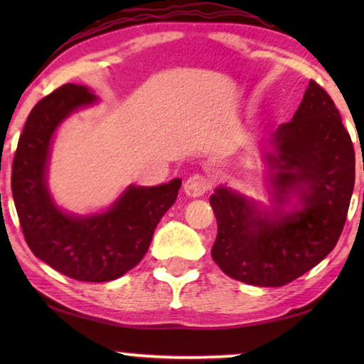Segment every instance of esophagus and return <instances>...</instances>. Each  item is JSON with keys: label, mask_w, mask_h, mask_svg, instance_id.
<instances>
[{"label": "esophagus", "mask_w": 364, "mask_h": 364, "mask_svg": "<svg viewBox=\"0 0 364 364\" xmlns=\"http://www.w3.org/2000/svg\"><path fill=\"white\" fill-rule=\"evenodd\" d=\"M208 189H210V181H208L207 176L199 175V173H194L193 176H189L186 183H184V193H186L189 197L204 196Z\"/></svg>", "instance_id": "34e87169"}]
</instances>
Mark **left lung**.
Segmentation results:
<instances>
[{
	"mask_svg": "<svg viewBox=\"0 0 364 364\" xmlns=\"http://www.w3.org/2000/svg\"><path fill=\"white\" fill-rule=\"evenodd\" d=\"M271 186L282 204L292 191L301 210L268 217L244 197L218 188L210 197L218 234L212 257L230 278L281 287L300 278L336 247L355 184V149L334 101L310 80L291 122L273 138Z\"/></svg>",
	"mask_w": 364,
	"mask_h": 364,
	"instance_id": "left-lung-1",
	"label": "left lung"
}]
</instances>
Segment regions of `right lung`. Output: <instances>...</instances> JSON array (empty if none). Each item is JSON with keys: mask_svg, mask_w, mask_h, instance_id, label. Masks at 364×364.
Returning a JSON list of instances; mask_svg holds the SVG:
<instances>
[{"mask_svg": "<svg viewBox=\"0 0 364 364\" xmlns=\"http://www.w3.org/2000/svg\"><path fill=\"white\" fill-rule=\"evenodd\" d=\"M95 100L88 88L73 83L43 97L21 133L11 178L30 250L59 273L85 282L112 281L136 267L181 186L180 178L156 188L132 186L110 210L93 217L77 218L60 212L46 189L49 143L67 115Z\"/></svg>", "mask_w": 364, "mask_h": 364, "instance_id": "add662e5", "label": "right lung"}]
</instances>
